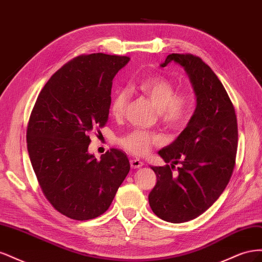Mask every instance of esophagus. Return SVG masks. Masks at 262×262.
Returning <instances> with one entry per match:
<instances>
[{
	"mask_svg": "<svg viewBox=\"0 0 262 262\" xmlns=\"http://www.w3.org/2000/svg\"><path fill=\"white\" fill-rule=\"evenodd\" d=\"M130 165L133 169H137L142 167V166H143V163H142L140 160H138V158H133V160H130Z\"/></svg>",
	"mask_w": 262,
	"mask_h": 262,
	"instance_id": "1",
	"label": "esophagus"
}]
</instances>
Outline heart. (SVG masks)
Masks as SVG:
<instances>
[{
  "label": "heart",
  "mask_w": 262,
  "mask_h": 262,
  "mask_svg": "<svg viewBox=\"0 0 262 262\" xmlns=\"http://www.w3.org/2000/svg\"><path fill=\"white\" fill-rule=\"evenodd\" d=\"M134 87L158 109L161 120L166 125L178 129L188 122L193 109L192 96L187 92H176L175 85L168 78L161 75H148L141 78ZM129 98L128 92L124 90L115 94L109 106L114 118L123 117ZM163 141V137L156 132L133 130L119 140V143L131 154L144 156L154 145L162 144Z\"/></svg>",
  "instance_id": "obj_1"
}]
</instances>
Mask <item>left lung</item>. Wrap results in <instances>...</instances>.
<instances>
[{"label":"left lung","mask_w":262,"mask_h":262,"mask_svg":"<svg viewBox=\"0 0 262 262\" xmlns=\"http://www.w3.org/2000/svg\"><path fill=\"white\" fill-rule=\"evenodd\" d=\"M171 61L188 73L196 108L180 136L158 152L171 164L150 167L157 182L148 202L160 219L184 223L207 211L226 188L236 164L238 126L226 90L202 59L190 53H171L161 67ZM178 163L175 176L172 170Z\"/></svg>","instance_id":"1"}]
</instances>
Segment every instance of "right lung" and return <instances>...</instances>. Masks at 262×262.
<instances>
[{
	"label": "right lung",
	"mask_w": 262,
	"mask_h": 262,
	"mask_svg": "<svg viewBox=\"0 0 262 262\" xmlns=\"http://www.w3.org/2000/svg\"><path fill=\"white\" fill-rule=\"evenodd\" d=\"M128 57L92 53L66 63L39 93L27 124V148L45 196L72 220L105 213L128 175L120 149L100 160L89 153L90 133L108 121L113 78Z\"/></svg>",
	"instance_id": "obj_1"
}]
</instances>
